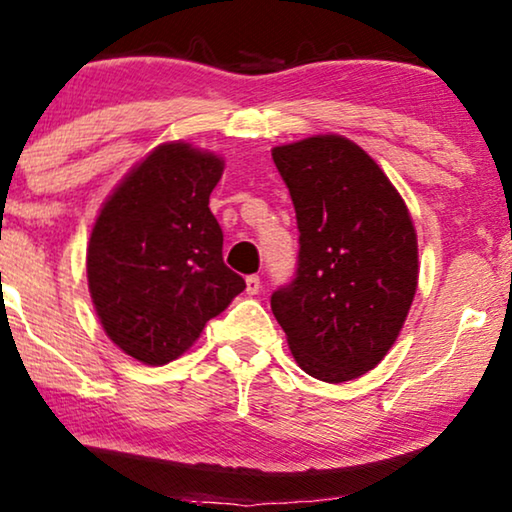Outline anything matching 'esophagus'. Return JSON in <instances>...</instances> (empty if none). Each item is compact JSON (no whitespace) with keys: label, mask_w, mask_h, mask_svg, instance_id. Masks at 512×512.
<instances>
[{"label":"esophagus","mask_w":512,"mask_h":512,"mask_svg":"<svg viewBox=\"0 0 512 512\" xmlns=\"http://www.w3.org/2000/svg\"><path fill=\"white\" fill-rule=\"evenodd\" d=\"M259 287H262V283H259V276H255V273H253V276L246 278V292L248 294H257Z\"/></svg>","instance_id":"esophagus-1"}]
</instances>
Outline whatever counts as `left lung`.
<instances>
[{
  "label": "left lung",
  "mask_w": 512,
  "mask_h": 512,
  "mask_svg": "<svg viewBox=\"0 0 512 512\" xmlns=\"http://www.w3.org/2000/svg\"><path fill=\"white\" fill-rule=\"evenodd\" d=\"M299 227L292 283L271 294L297 364L355 380L397 341L417 290V236L401 194L338 134L273 148Z\"/></svg>",
  "instance_id": "8db88e82"
}]
</instances>
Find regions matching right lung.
I'll list each match as a JSON object with an SVG mask.
<instances>
[{
  "label": "right lung",
  "mask_w": 512,
  "mask_h": 512,
  "mask_svg": "<svg viewBox=\"0 0 512 512\" xmlns=\"http://www.w3.org/2000/svg\"><path fill=\"white\" fill-rule=\"evenodd\" d=\"M222 169L218 155L162 143L122 178L92 227V304L111 341L143 364L181 357L246 290L222 259V229L208 208Z\"/></svg>",
  "instance_id": "right-lung-1"
}]
</instances>
